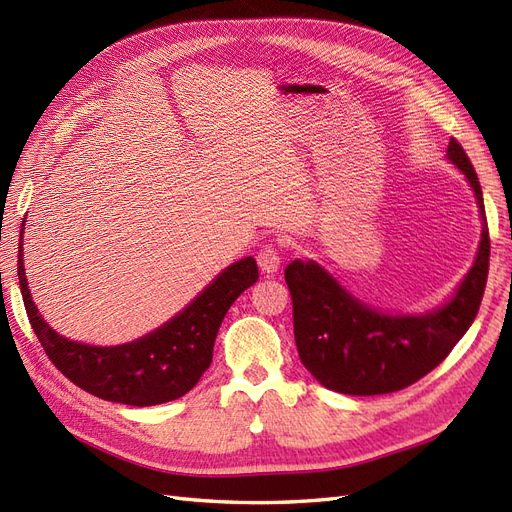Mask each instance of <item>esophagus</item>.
<instances>
[{
	"label": "esophagus",
	"instance_id": "1",
	"mask_svg": "<svg viewBox=\"0 0 512 512\" xmlns=\"http://www.w3.org/2000/svg\"><path fill=\"white\" fill-rule=\"evenodd\" d=\"M256 260H258L260 271L265 273V275H275L277 271H280L282 258H280V254H277L275 247H271V245L262 247V250H260L258 256H256Z\"/></svg>",
	"mask_w": 512,
	"mask_h": 512
}]
</instances>
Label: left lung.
Masks as SVG:
<instances>
[{"mask_svg":"<svg viewBox=\"0 0 512 512\" xmlns=\"http://www.w3.org/2000/svg\"><path fill=\"white\" fill-rule=\"evenodd\" d=\"M446 160L466 177L480 215V241L470 271L451 297L429 312L393 314L361 301L316 260H292L294 342L301 363L322 386L344 395H386L438 367L478 314L489 271L483 190L463 147L451 138Z\"/></svg>","mask_w":512,"mask_h":512,"instance_id":"obj_1","label":"left lung"}]
</instances>
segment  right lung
<instances>
[{
    "instance_id": "right-lung-1",
    "label": "right lung",
    "mask_w": 512,
    "mask_h": 512,
    "mask_svg": "<svg viewBox=\"0 0 512 512\" xmlns=\"http://www.w3.org/2000/svg\"><path fill=\"white\" fill-rule=\"evenodd\" d=\"M23 226L25 220L19 239V286L38 342L70 382L115 404L158 406L192 391L211 365L215 337L230 305L258 280L256 260L241 258L215 275L162 327L128 344L91 346L59 335L38 312L23 267Z\"/></svg>"
}]
</instances>
